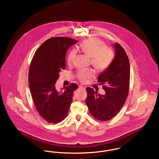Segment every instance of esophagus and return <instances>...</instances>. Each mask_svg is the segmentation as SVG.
<instances>
[{
    "label": "esophagus",
    "mask_w": 159,
    "mask_h": 159,
    "mask_svg": "<svg viewBox=\"0 0 159 159\" xmlns=\"http://www.w3.org/2000/svg\"><path fill=\"white\" fill-rule=\"evenodd\" d=\"M79 88L80 89H84H84H86V87L84 86L82 84H80V85L79 86Z\"/></svg>",
    "instance_id": "1"
}]
</instances>
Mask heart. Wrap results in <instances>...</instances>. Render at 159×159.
I'll use <instances>...</instances> for the list:
<instances>
[{
  "label": "heart",
  "mask_w": 159,
  "mask_h": 159,
  "mask_svg": "<svg viewBox=\"0 0 159 159\" xmlns=\"http://www.w3.org/2000/svg\"><path fill=\"white\" fill-rule=\"evenodd\" d=\"M88 57L91 58L92 67L98 71H104L111 64L113 59V50L108 46H104V43L98 38H90L84 40L77 47ZM76 50H72L68 53L67 61L68 65H71L76 57ZM93 72L91 70H79L77 72V77L82 82L93 76Z\"/></svg>",
  "instance_id": "heart-1"
}]
</instances>
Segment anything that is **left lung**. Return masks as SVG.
<instances>
[{
	"mask_svg": "<svg viewBox=\"0 0 159 159\" xmlns=\"http://www.w3.org/2000/svg\"><path fill=\"white\" fill-rule=\"evenodd\" d=\"M115 57L108 68L98 77L103 85L105 95L87 88L86 104L91 114L97 120L108 121L119 112L128 95L130 82V64L128 55L118 43L114 44Z\"/></svg>",
	"mask_w": 159,
	"mask_h": 159,
	"instance_id": "left-lung-1",
	"label": "left lung"
}]
</instances>
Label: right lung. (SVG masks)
Instances as JSON below:
<instances>
[{"label": "right lung", "mask_w": 159, "mask_h": 159, "mask_svg": "<svg viewBox=\"0 0 159 159\" xmlns=\"http://www.w3.org/2000/svg\"><path fill=\"white\" fill-rule=\"evenodd\" d=\"M77 40L55 37L46 40L38 49L31 62L29 83L32 98L38 113L46 121L56 124L68 115L76 83L58 92L55 83L60 72L66 67V55L69 47Z\"/></svg>", "instance_id": "obj_1"}]
</instances>
